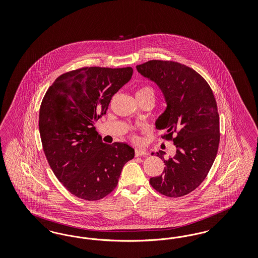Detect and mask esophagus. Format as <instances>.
<instances>
[{
  "mask_svg": "<svg viewBox=\"0 0 258 258\" xmlns=\"http://www.w3.org/2000/svg\"><path fill=\"white\" fill-rule=\"evenodd\" d=\"M135 157H144V156H147V152L144 151V150H141V149H135Z\"/></svg>",
  "mask_w": 258,
  "mask_h": 258,
  "instance_id": "1",
  "label": "esophagus"
}]
</instances>
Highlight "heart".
I'll use <instances>...</instances> for the list:
<instances>
[{
    "instance_id": "1",
    "label": "heart",
    "mask_w": 258,
    "mask_h": 258,
    "mask_svg": "<svg viewBox=\"0 0 258 258\" xmlns=\"http://www.w3.org/2000/svg\"><path fill=\"white\" fill-rule=\"evenodd\" d=\"M155 95H156V92H155L154 88L148 86V85L139 88L138 91L136 92V98H137V99H143V98H152L155 99ZM130 137L135 143L139 142V137H138V135L135 134V131H131Z\"/></svg>"
}]
</instances>
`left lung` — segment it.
I'll return each instance as SVG.
<instances>
[{
  "instance_id": "1",
  "label": "left lung",
  "mask_w": 258,
  "mask_h": 258,
  "mask_svg": "<svg viewBox=\"0 0 258 258\" xmlns=\"http://www.w3.org/2000/svg\"><path fill=\"white\" fill-rule=\"evenodd\" d=\"M136 69L161 89L167 107L156 126L166 132L161 138L177 148L167 160L162 151L156 154L165 167L150 184L165 197H184L204 181L218 154L221 135L216 98L200 74L178 61L151 60Z\"/></svg>"
}]
</instances>
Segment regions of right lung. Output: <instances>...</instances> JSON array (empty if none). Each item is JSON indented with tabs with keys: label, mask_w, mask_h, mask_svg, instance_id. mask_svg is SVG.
I'll list each match as a JSON object with an SVG mask.
<instances>
[{
	"label": "right lung",
	"mask_w": 258,
	"mask_h": 258,
	"mask_svg": "<svg viewBox=\"0 0 258 258\" xmlns=\"http://www.w3.org/2000/svg\"><path fill=\"white\" fill-rule=\"evenodd\" d=\"M133 73L131 67L71 71L56 78L41 101L38 127L44 155L57 179L78 198L96 201L108 196L135 157L127 144L102 143L94 126Z\"/></svg>",
	"instance_id": "right-lung-1"
}]
</instances>
